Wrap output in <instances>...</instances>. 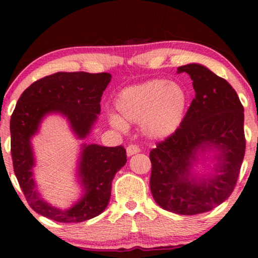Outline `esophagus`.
<instances>
[{"mask_svg": "<svg viewBox=\"0 0 258 258\" xmlns=\"http://www.w3.org/2000/svg\"><path fill=\"white\" fill-rule=\"evenodd\" d=\"M139 152H141V149H139L138 145L130 144L126 146V155H128V157H132V155L137 154Z\"/></svg>", "mask_w": 258, "mask_h": 258, "instance_id": "obj_1", "label": "esophagus"}]
</instances>
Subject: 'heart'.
Here are the masks:
<instances>
[{
  "label": "heart",
  "mask_w": 258,
  "mask_h": 258,
  "mask_svg": "<svg viewBox=\"0 0 258 258\" xmlns=\"http://www.w3.org/2000/svg\"><path fill=\"white\" fill-rule=\"evenodd\" d=\"M188 96L184 87L166 79H153L122 90L115 99L119 115L109 116L116 129H125V122H141L147 137L159 139L174 134L183 122Z\"/></svg>",
  "instance_id": "obj_1"
}]
</instances>
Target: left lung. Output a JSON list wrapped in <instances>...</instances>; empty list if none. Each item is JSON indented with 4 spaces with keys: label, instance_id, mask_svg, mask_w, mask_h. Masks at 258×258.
Wrapping results in <instances>:
<instances>
[{
    "label": "left lung",
    "instance_id": "8db88e82",
    "mask_svg": "<svg viewBox=\"0 0 258 258\" xmlns=\"http://www.w3.org/2000/svg\"><path fill=\"white\" fill-rule=\"evenodd\" d=\"M196 90L183 122L150 152V187L157 204L168 212L197 215L214 209L231 196L246 150L243 106L235 90L207 67H178ZM214 147L217 172L198 182L190 175L196 152Z\"/></svg>",
    "mask_w": 258,
    "mask_h": 258
}]
</instances>
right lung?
Wrapping results in <instances>:
<instances>
[{
	"mask_svg": "<svg viewBox=\"0 0 258 258\" xmlns=\"http://www.w3.org/2000/svg\"><path fill=\"white\" fill-rule=\"evenodd\" d=\"M111 78L109 73L58 72L32 83L17 101L10 120L14 170L28 205L42 216L79 223L98 216L108 205L112 180L126 162L123 146L83 145L79 174L86 193L72 208L60 210L42 200L36 191L31 138L42 117L52 112L64 114L77 136L86 138L100 113L101 96Z\"/></svg>",
	"mask_w": 258,
	"mask_h": 258,
	"instance_id": "1",
	"label": "right lung"
}]
</instances>
